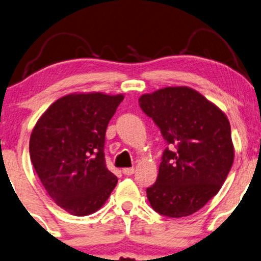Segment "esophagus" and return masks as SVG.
I'll list each match as a JSON object with an SVG mask.
<instances>
[{
	"label": "esophagus",
	"instance_id": "34e87169",
	"mask_svg": "<svg viewBox=\"0 0 261 261\" xmlns=\"http://www.w3.org/2000/svg\"><path fill=\"white\" fill-rule=\"evenodd\" d=\"M122 173H123L124 175H132L136 173V168H123L122 169Z\"/></svg>",
	"mask_w": 261,
	"mask_h": 261
}]
</instances>
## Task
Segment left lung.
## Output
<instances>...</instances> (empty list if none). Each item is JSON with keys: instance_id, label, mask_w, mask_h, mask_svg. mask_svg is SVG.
Instances as JSON below:
<instances>
[{"instance_id": "obj_1", "label": "left lung", "mask_w": 261, "mask_h": 261, "mask_svg": "<svg viewBox=\"0 0 261 261\" xmlns=\"http://www.w3.org/2000/svg\"><path fill=\"white\" fill-rule=\"evenodd\" d=\"M139 105L168 144L156 182L146 189L161 215L194 214L219 192L233 163L226 115L189 87H166L143 94Z\"/></svg>"}]
</instances>
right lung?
<instances>
[{"label": "right lung", "mask_w": 261, "mask_h": 261, "mask_svg": "<svg viewBox=\"0 0 261 261\" xmlns=\"http://www.w3.org/2000/svg\"><path fill=\"white\" fill-rule=\"evenodd\" d=\"M122 94L75 93L54 101L35 124L30 159L42 185L67 213L89 215L117 184L106 168V128Z\"/></svg>", "instance_id": "add662e5"}]
</instances>
